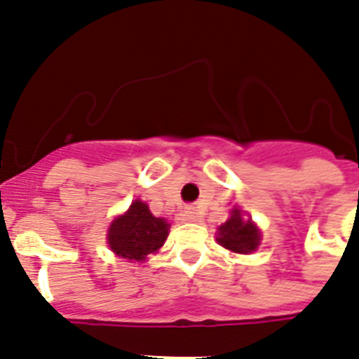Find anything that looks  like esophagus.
Segmentation results:
<instances>
[{
  "instance_id": "1",
  "label": "esophagus",
  "mask_w": 359,
  "mask_h": 359,
  "mask_svg": "<svg viewBox=\"0 0 359 359\" xmlns=\"http://www.w3.org/2000/svg\"><path fill=\"white\" fill-rule=\"evenodd\" d=\"M184 218L188 219V222H199V219H201V212H199L196 207H188L184 210Z\"/></svg>"
}]
</instances>
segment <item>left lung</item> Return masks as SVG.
I'll return each instance as SVG.
<instances>
[{
	"mask_svg": "<svg viewBox=\"0 0 359 359\" xmlns=\"http://www.w3.org/2000/svg\"><path fill=\"white\" fill-rule=\"evenodd\" d=\"M219 245L225 250L235 251V253H251L261 244V231L251 219L242 218V212L235 208L231 212L229 219L218 227V236H216Z\"/></svg>",
	"mask_w": 359,
	"mask_h": 359,
	"instance_id": "obj_1",
	"label": "left lung"
}]
</instances>
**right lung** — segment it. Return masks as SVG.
Instances as JSON below:
<instances>
[{
    "label": "right lung",
    "mask_w": 359,
    "mask_h": 359,
    "mask_svg": "<svg viewBox=\"0 0 359 359\" xmlns=\"http://www.w3.org/2000/svg\"><path fill=\"white\" fill-rule=\"evenodd\" d=\"M169 235L168 219L156 218L149 205L135 199L124 214L117 216L108 229V244L115 255L132 262L145 261L156 253Z\"/></svg>",
    "instance_id": "right-lung-1"
}]
</instances>
